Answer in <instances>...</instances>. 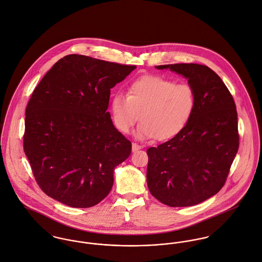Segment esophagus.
<instances>
[{"instance_id":"esophagus-1","label":"esophagus","mask_w":262,"mask_h":262,"mask_svg":"<svg viewBox=\"0 0 262 262\" xmlns=\"http://www.w3.org/2000/svg\"><path fill=\"white\" fill-rule=\"evenodd\" d=\"M139 149H141V146H140V145H138V144H136V143H133V144H132V151H133V152H136V151L139 150Z\"/></svg>"}]
</instances>
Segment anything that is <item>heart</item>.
<instances>
[{"instance_id": "obj_1", "label": "heart", "mask_w": 262, "mask_h": 262, "mask_svg": "<svg viewBox=\"0 0 262 262\" xmlns=\"http://www.w3.org/2000/svg\"><path fill=\"white\" fill-rule=\"evenodd\" d=\"M195 92L189 84H176L162 76L146 75L133 81L127 96L117 93L111 101L115 127L129 133L138 120L139 139L167 140L180 133L195 108Z\"/></svg>"}]
</instances>
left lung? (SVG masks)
<instances>
[{"label": "left lung", "instance_id": "left-lung-1", "mask_svg": "<svg viewBox=\"0 0 262 262\" xmlns=\"http://www.w3.org/2000/svg\"><path fill=\"white\" fill-rule=\"evenodd\" d=\"M155 68L187 79L196 103L180 133L147 150V185L163 204L192 206L212 197L226 181L239 146L236 106L223 81L207 66L191 63Z\"/></svg>", "mask_w": 262, "mask_h": 262}]
</instances>
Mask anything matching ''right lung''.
<instances>
[{
	"label": "right lung",
	"instance_id": "1",
	"mask_svg": "<svg viewBox=\"0 0 262 262\" xmlns=\"http://www.w3.org/2000/svg\"><path fill=\"white\" fill-rule=\"evenodd\" d=\"M135 69L73 54L38 84L26 109L24 150L48 196L88 208L109 194L132 148L107 112L110 89Z\"/></svg>",
	"mask_w": 262,
	"mask_h": 262
}]
</instances>
